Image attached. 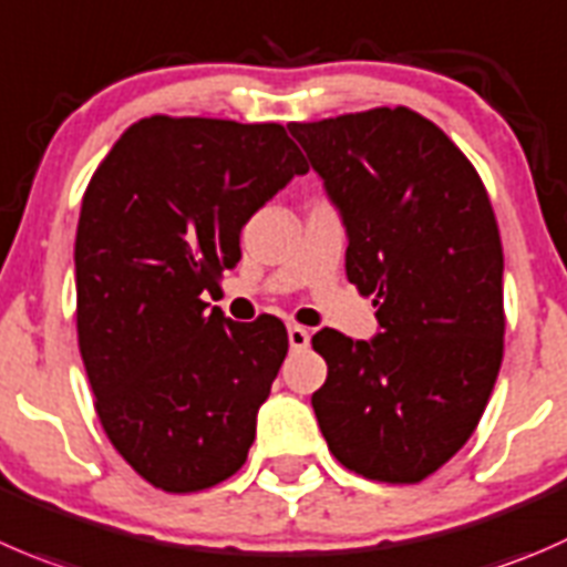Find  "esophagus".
<instances>
[{"mask_svg": "<svg viewBox=\"0 0 567 567\" xmlns=\"http://www.w3.org/2000/svg\"><path fill=\"white\" fill-rule=\"evenodd\" d=\"M288 343L293 351H305L310 346V329L299 327V323H290L288 327Z\"/></svg>", "mask_w": 567, "mask_h": 567, "instance_id": "1", "label": "esophagus"}]
</instances>
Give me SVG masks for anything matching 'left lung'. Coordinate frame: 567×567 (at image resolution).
Listing matches in <instances>:
<instances>
[{"label":"left lung","mask_w":567,"mask_h":567,"mask_svg":"<svg viewBox=\"0 0 567 567\" xmlns=\"http://www.w3.org/2000/svg\"><path fill=\"white\" fill-rule=\"evenodd\" d=\"M346 227V277L377 293L379 332L321 329L312 393L329 452L365 480L412 485L474 435L504 351V255L468 157L430 118L377 107L288 124Z\"/></svg>","instance_id":"8db88e82"}]
</instances>
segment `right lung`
Instances as JSON below:
<instances>
[{
    "instance_id": "add662e5",
    "label": "right lung",
    "mask_w": 567,
    "mask_h": 567,
    "mask_svg": "<svg viewBox=\"0 0 567 567\" xmlns=\"http://www.w3.org/2000/svg\"><path fill=\"white\" fill-rule=\"evenodd\" d=\"M307 163L279 124L152 118L115 141L76 224V334L115 452L166 493L229 480L288 354L274 316L235 323L205 290L240 229Z\"/></svg>"
}]
</instances>
